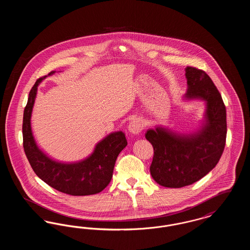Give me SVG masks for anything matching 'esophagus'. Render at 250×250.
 <instances>
[{"label":"esophagus","mask_w":250,"mask_h":250,"mask_svg":"<svg viewBox=\"0 0 250 250\" xmlns=\"http://www.w3.org/2000/svg\"><path fill=\"white\" fill-rule=\"evenodd\" d=\"M143 129V124L139 119L133 120L131 121L130 124L128 125V131L131 134L137 135L139 133H141V131Z\"/></svg>","instance_id":"1"}]
</instances>
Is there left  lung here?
Returning a JSON list of instances; mask_svg holds the SVG:
<instances>
[{"instance_id":"1","label":"left lung","mask_w":250,"mask_h":250,"mask_svg":"<svg viewBox=\"0 0 250 250\" xmlns=\"http://www.w3.org/2000/svg\"><path fill=\"white\" fill-rule=\"evenodd\" d=\"M186 78L184 100L205 102L200 128L182 134L155 125L145 133L154 147L151 175L157 184L170 188L189 186L204 177L218 163L226 143V107L211 78L192 66L186 68Z\"/></svg>"}]
</instances>
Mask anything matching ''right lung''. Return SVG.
Here are the masks:
<instances>
[{
    "label": "right lung",
    "mask_w": 250,
    "mask_h": 250,
    "mask_svg": "<svg viewBox=\"0 0 250 250\" xmlns=\"http://www.w3.org/2000/svg\"><path fill=\"white\" fill-rule=\"evenodd\" d=\"M54 73L51 71L48 76ZM46 78L47 76L36 81L24 108L22 135L25 155L36 175L56 190L72 196L99 193L109 184L117 156L127 145L125 135L122 131L108 134L96 143L91 155L78 162L63 163L50 158L38 147L31 125L37 87Z\"/></svg>",
    "instance_id": "1"
}]
</instances>
